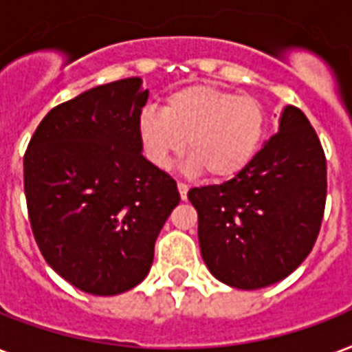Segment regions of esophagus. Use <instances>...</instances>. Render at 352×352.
Returning <instances> with one entry per match:
<instances>
[{
  "label": "esophagus",
  "mask_w": 352,
  "mask_h": 352,
  "mask_svg": "<svg viewBox=\"0 0 352 352\" xmlns=\"http://www.w3.org/2000/svg\"><path fill=\"white\" fill-rule=\"evenodd\" d=\"M177 190H179V194H181V199L186 201L188 190H190V186H188V184H184V182H179V184H177Z\"/></svg>",
  "instance_id": "esophagus-1"
}]
</instances>
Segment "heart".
<instances>
[{
  "label": "heart",
  "mask_w": 352,
  "mask_h": 352,
  "mask_svg": "<svg viewBox=\"0 0 352 352\" xmlns=\"http://www.w3.org/2000/svg\"><path fill=\"white\" fill-rule=\"evenodd\" d=\"M265 129V111L253 96H236L208 85L171 92L162 109L146 107L136 120L144 157L158 170L170 168L184 146L192 153L190 173L230 179L256 157Z\"/></svg>",
  "instance_id": "b5f03b06"
}]
</instances>
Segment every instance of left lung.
I'll list each match as a JSON object with an SVG mask.
<instances>
[{"label":"left lung","mask_w":352,"mask_h":352,"mask_svg":"<svg viewBox=\"0 0 352 352\" xmlns=\"http://www.w3.org/2000/svg\"><path fill=\"white\" fill-rule=\"evenodd\" d=\"M327 197V160L307 116L286 104L278 131L223 184L192 188L199 248L227 286L258 289L294 273L312 251Z\"/></svg>","instance_id":"left-lung-1"}]
</instances>
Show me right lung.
<instances>
[{
	"instance_id": "obj_1",
	"label": "right lung",
	"mask_w": 352,
	"mask_h": 352,
	"mask_svg": "<svg viewBox=\"0 0 352 352\" xmlns=\"http://www.w3.org/2000/svg\"><path fill=\"white\" fill-rule=\"evenodd\" d=\"M140 77L90 88L40 122L23 157L40 253L72 286L118 295L147 277L177 182L142 155Z\"/></svg>"
}]
</instances>
